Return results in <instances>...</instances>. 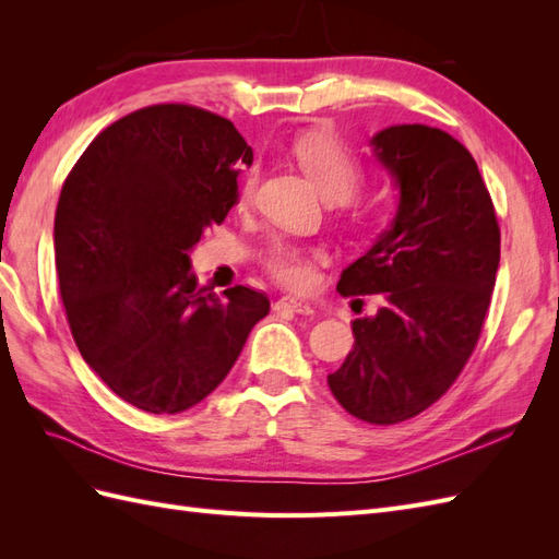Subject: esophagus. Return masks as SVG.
<instances>
[{"mask_svg": "<svg viewBox=\"0 0 559 559\" xmlns=\"http://www.w3.org/2000/svg\"><path fill=\"white\" fill-rule=\"evenodd\" d=\"M275 312H298V314H312V306L308 302H302L298 298L292 296H284L275 302Z\"/></svg>", "mask_w": 559, "mask_h": 559, "instance_id": "obj_1", "label": "esophagus"}]
</instances>
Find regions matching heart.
Here are the masks:
<instances>
[{
	"label": "heart",
	"mask_w": 559,
	"mask_h": 559,
	"mask_svg": "<svg viewBox=\"0 0 559 559\" xmlns=\"http://www.w3.org/2000/svg\"><path fill=\"white\" fill-rule=\"evenodd\" d=\"M292 154L329 200H349L364 183L361 160L326 130H308L298 134L292 144ZM253 186H257V173H249L242 183L245 200L253 193ZM321 261H324V251L319 247L289 240L273 242L263 257L267 275L282 284L284 289L294 292L312 289L319 277Z\"/></svg>",
	"instance_id": "obj_1"
}]
</instances>
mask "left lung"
I'll return each instance as SVG.
<instances>
[{
  "instance_id": "8db88e82",
  "label": "left lung",
  "mask_w": 559,
  "mask_h": 559,
  "mask_svg": "<svg viewBox=\"0 0 559 559\" xmlns=\"http://www.w3.org/2000/svg\"><path fill=\"white\" fill-rule=\"evenodd\" d=\"M373 146L401 189L399 212L343 270L337 292L382 294L384 306L352 321L354 347L329 386L349 415L386 427L427 411L471 359L492 300L501 230L476 160L448 132L392 126Z\"/></svg>"
}]
</instances>
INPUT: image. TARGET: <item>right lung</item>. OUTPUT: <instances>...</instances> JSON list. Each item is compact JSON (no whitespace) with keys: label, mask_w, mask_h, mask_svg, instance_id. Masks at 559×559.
Listing matches in <instances>:
<instances>
[{"label":"right lung","mask_w":559,"mask_h":559,"mask_svg":"<svg viewBox=\"0 0 559 559\" xmlns=\"http://www.w3.org/2000/svg\"><path fill=\"white\" fill-rule=\"evenodd\" d=\"M251 148L228 118L167 103L107 126L67 175L56 210L60 298L81 357L116 396L154 415L224 382L263 292L218 298L189 273L202 230L238 205Z\"/></svg>","instance_id":"1"}]
</instances>
